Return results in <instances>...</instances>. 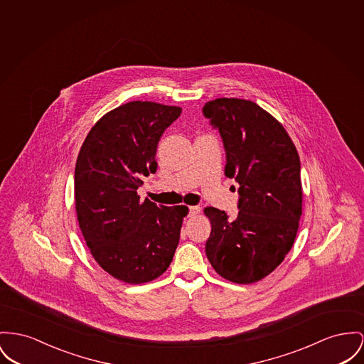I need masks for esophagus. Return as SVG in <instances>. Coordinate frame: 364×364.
Wrapping results in <instances>:
<instances>
[{
    "instance_id": "esophagus-1",
    "label": "esophagus",
    "mask_w": 364,
    "mask_h": 364,
    "mask_svg": "<svg viewBox=\"0 0 364 364\" xmlns=\"http://www.w3.org/2000/svg\"><path fill=\"white\" fill-rule=\"evenodd\" d=\"M200 211H201V208L197 207V205L189 207V217H196L197 214H200Z\"/></svg>"
}]
</instances>
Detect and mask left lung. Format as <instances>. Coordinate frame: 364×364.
<instances>
[{
    "mask_svg": "<svg viewBox=\"0 0 364 364\" xmlns=\"http://www.w3.org/2000/svg\"><path fill=\"white\" fill-rule=\"evenodd\" d=\"M203 114L218 129L225 175L239 183V214L204 208L211 222L210 264L223 279L250 284L279 267L290 251L302 214L299 156L283 125L251 100H210Z\"/></svg>",
    "mask_w": 364,
    "mask_h": 364,
    "instance_id": "obj_1",
    "label": "left lung"
}]
</instances>
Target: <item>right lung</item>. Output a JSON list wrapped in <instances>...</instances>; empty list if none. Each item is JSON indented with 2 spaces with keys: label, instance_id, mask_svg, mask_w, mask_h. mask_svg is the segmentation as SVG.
Segmentation results:
<instances>
[{
  "label": "right lung",
  "instance_id": "obj_1",
  "mask_svg": "<svg viewBox=\"0 0 364 364\" xmlns=\"http://www.w3.org/2000/svg\"><path fill=\"white\" fill-rule=\"evenodd\" d=\"M181 107L129 102L105 114L87 135L74 171L81 233L103 270L129 284L157 279L170 267L185 205L141 201L142 178L157 171L156 151Z\"/></svg>",
  "mask_w": 364,
  "mask_h": 364
}]
</instances>
